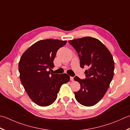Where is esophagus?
I'll return each mask as SVG.
<instances>
[{
	"instance_id": "34e87169",
	"label": "esophagus",
	"mask_w": 130,
	"mask_h": 130,
	"mask_svg": "<svg viewBox=\"0 0 130 130\" xmlns=\"http://www.w3.org/2000/svg\"><path fill=\"white\" fill-rule=\"evenodd\" d=\"M70 81H74V77H70Z\"/></svg>"
}]
</instances>
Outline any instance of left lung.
<instances>
[{
  "label": "left lung",
  "instance_id": "left-lung-1",
  "mask_svg": "<svg viewBox=\"0 0 130 130\" xmlns=\"http://www.w3.org/2000/svg\"><path fill=\"white\" fill-rule=\"evenodd\" d=\"M69 42L78 54L80 67H88L85 72L86 78H74L81 85L79 90L74 93L75 98L82 105L93 106L105 95L114 76L112 55L102 42L94 37H85Z\"/></svg>",
  "mask_w": 130,
  "mask_h": 130
}]
</instances>
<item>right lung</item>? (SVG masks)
<instances>
[{
    "label": "right lung",
    "instance_id": "right-lung-1",
    "mask_svg": "<svg viewBox=\"0 0 130 130\" xmlns=\"http://www.w3.org/2000/svg\"><path fill=\"white\" fill-rule=\"evenodd\" d=\"M67 41L46 39L35 42L26 50L19 62L20 79L33 102L48 106L55 102L63 84L69 81L67 74H53V61L59 48Z\"/></svg>",
    "mask_w": 130,
    "mask_h": 130
}]
</instances>
